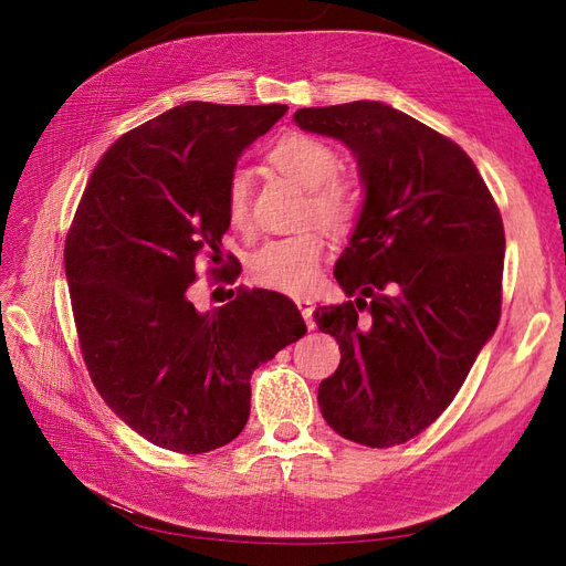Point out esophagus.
<instances>
[{
    "instance_id": "esophagus-1",
    "label": "esophagus",
    "mask_w": 566,
    "mask_h": 566,
    "mask_svg": "<svg viewBox=\"0 0 566 566\" xmlns=\"http://www.w3.org/2000/svg\"><path fill=\"white\" fill-rule=\"evenodd\" d=\"M295 304H297V310L302 312L306 325H310V328H314V302L310 297H297Z\"/></svg>"
}]
</instances>
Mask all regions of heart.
<instances>
[{"label": "heart", "mask_w": 566, "mask_h": 566, "mask_svg": "<svg viewBox=\"0 0 566 566\" xmlns=\"http://www.w3.org/2000/svg\"><path fill=\"white\" fill-rule=\"evenodd\" d=\"M273 167L310 188L306 214L316 217L328 229L349 227L358 212L356 186L337 179V153L310 134H287L271 150ZM227 214L231 227L243 229L250 217V177L238 169L227 184ZM325 254V238L321 231L310 229L287 238L264 243L252 254V276L271 290L287 295H302L316 279Z\"/></svg>", "instance_id": "heart-1"}]
</instances>
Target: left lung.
Listing matches in <instances>:
<instances>
[{
  "label": "left lung",
  "mask_w": 566,
  "mask_h": 566,
  "mask_svg": "<svg viewBox=\"0 0 566 566\" xmlns=\"http://www.w3.org/2000/svg\"><path fill=\"white\" fill-rule=\"evenodd\" d=\"M295 123L345 144L366 191L335 264L356 300L314 314L342 352L321 413L339 437L397 447L449 408L499 325L503 219L465 150L380 101L300 108Z\"/></svg>",
  "instance_id": "8db88e82"
}]
</instances>
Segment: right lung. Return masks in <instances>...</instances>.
<instances>
[{
  "label": "right lung",
  "instance_id": "1",
  "mask_svg": "<svg viewBox=\"0 0 566 566\" xmlns=\"http://www.w3.org/2000/svg\"><path fill=\"white\" fill-rule=\"evenodd\" d=\"M285 111L188 101L148 119L98 160L67 231L65 279L92 382L160 449L233 441L250 418L252 370L306 333L297 306L271 290H238L210 312L188 297L198 260L221 262L238 158Z\"/></svg>",
  "mask_w": 566,
  "mask_h": 566
}]
</instances>
